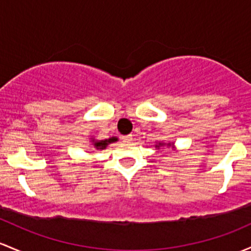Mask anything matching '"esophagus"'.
<instances>
[{
    "label": "esophagus",
    "mask_w": 251,
    "mask_h": 251,
    "mask_svg": "<svg viewBox=\"0 0 251 251\" xmlns=\"http://www.w3.org/2000/svg\"><path fill=\"white\" fill-rule=\"evenodd\" d=\"M124 142H131L132 140V134H125V136L121 137Z\"/></svg>",
    "instance_id": "obj_1"
}]
</instances>
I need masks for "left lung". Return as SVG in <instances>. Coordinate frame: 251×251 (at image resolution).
Masks as SVG:
<instances>
[{
  "mask_svg": "<svg viewBox=\"0 0 251 251\" xmlns=\"http://www.w3.org/2000/svg\"><path fill=\"white\" fill-rule=\"evenodd\" d=\"M156 148H159V145H156Z\"/></svg>",
  "mask_w": 251,
  "mask_h": 251,
  "instance_id": "8db88e82",
  "label": "left lung"
}]
</instances>
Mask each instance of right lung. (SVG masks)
<instances>
[{"label": "right lung", "instance_id": "add662e5", "mask_svg": "<svg viewBox=\"0 0 251 251\" xmlns=\"http://www.w3.org/2000/svg\"><path fill=\"white\" fill-rule=\"evenodd\" d=\"M118 140V138H115V137H112V138H109V139H104V140H100V142H96V143H94V145H95V148L98 149H100V150H103L104 148L107 147V145L109 144V143H113V142H117Z\"/></svg>", "mask_w": 251, "mask_h": 251}]
</instances>
